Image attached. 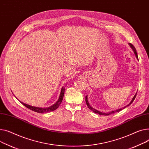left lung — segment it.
Here are the masks:
<instances>
[{
    "label": "left lung",
    "instance_id": "8db88e82",
    "mask_svg": "<svg viewBox=\"0 0 149 149\" xmlns=\"http://www.w3.org/2000/svg\"><path fill=\"white\" fill-rule=\"evenodd\" d=\"M129 44H130V45L131 46V47L132 48V49H133V51H134V53H135V56H136V58L138 59V55H137V53H136V49H135V47L132 44H131V43H129ZM136 93L135 94V95L134 96V97L132 98V101H131V102L130 103V104H128L127 106H126V107H125L124 108H120V109H118V110H116V111H111V112H109V113H101V112H100V111H97V110H95V109H94V108H93L90 105H89V103H88V101H87V96H86V104H87V107H88V108L90 109V110H91L93 112H94V113H96V114H100V115H105V116H109V115H110V114H113V113H116V112H118V111H121L122 109H124L125 108H126V107H127V106H129L130 105H131V104H132V102H133V101H134V100H135V97H136Z\"/></svg>",
    "mask_w": 149,
    "mask_h": 149
}]
</instances>
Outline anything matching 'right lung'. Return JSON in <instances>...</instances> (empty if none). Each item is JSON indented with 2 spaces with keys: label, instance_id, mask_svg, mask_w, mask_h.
I'll list each match as a JSON object with an SVG mask.
<instances>
[{
  "label": "right lung",
  "instance_id": "obj_1",
  "mask_svg": "<svg viewBox=\"0 0 149 149\" xmlns=\"http://www.w3.org/2000/svg\"><path fill=\"white\" fill-rule=\"evenodd\" d=\"M64 93H65V88H62V90L61 92V94L60 96H59V98L58 101L52 106L48 107V108H39V107H32L31 105H29L27 104H24L23 102H21V103L24 105L26 107H27V108L30 109V110H31L35 112L36 113H47V112H50V111H53L59 107V105H61V104L62 103V101L63 100V96H64Z\"/></svg>",
  "mask_w": 149,
  "mask_h": 149
}]
</instances>
